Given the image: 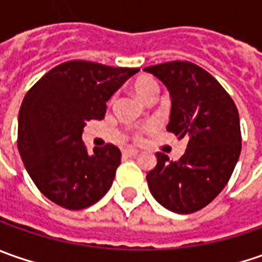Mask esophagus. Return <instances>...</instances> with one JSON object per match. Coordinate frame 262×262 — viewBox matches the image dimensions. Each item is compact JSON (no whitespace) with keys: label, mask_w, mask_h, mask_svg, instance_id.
<instances>
[{"label":"esophagus","mask_w":262,"mask_h":262,"mask_svg":"<svg viewBox=\"0 0 262 262\" xmlns=\"http://www.w3.org/2000/svg\"><path fill=\"white\" fill-rule=\"evenodd\" d=\"M122 153H124V156L133 157V156H137V155H138V150H137V148H133V147H128V148H125Z\"/></svg>","instance_id":"esophagus-1"}]
</instances>
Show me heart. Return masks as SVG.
<instances>
[{
    "label": "heart",
    "instance_id": "obj_1",
    "mask_svg": "<svg viewBox=\"0 0 262 262\" xmlns=\"http://www.w3.org/2000/svg\"><path fill=\"white\" fill-rule=\"evenodd\" d=\"M133 87H134V92L137 93V96L146 102L151 100V99H157L159 90H160L156 80L150 76H143L137 78ZM140 138H141V133H138V131L134 133V140H140Z\"/></svg>",
    "mask_w": 262,
    "mask_h": 262
}]
</instances>
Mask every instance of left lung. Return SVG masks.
Returning a JSON list of instances; mask_svg holds the SVG:
<instances>
[{"label":"left lung","instance_id":"1","mask_svg":"<svg viewBox=\"0 0 262 262\" xmlns=\"http://www.w3.org/2000/svg\"><path fill=\"white\" fill-rule=\"evenodd\" d=\"M144 71L170 93L167 131L188 138L178 160L156 153L157 165L147 173V184L163 207L194 213L222 192L236 166L242 148L236 105L214 77L189 61H169Z\"/></svg>","mask_w":262,"mask_h":262}]
</instances>
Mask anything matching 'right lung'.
<instances>
[{"label":"right lung","instance_id":"right-lung-1","mask_svg":"<svg viewBox=\"0 0 262 262\" xmlns=\"http://www.w3.org/2000/svg\"><path fill=\"white\" fill-rule=\"evenodd\" d=\"M140 68L67 61L26 93L18 112L17 147L37 189L67 210H81L109 191L121 163L114 144L87 151L81 133L103 119L106 102Z\"/></svg>","mask_w":262,"mask_h":262}]
</instances>
